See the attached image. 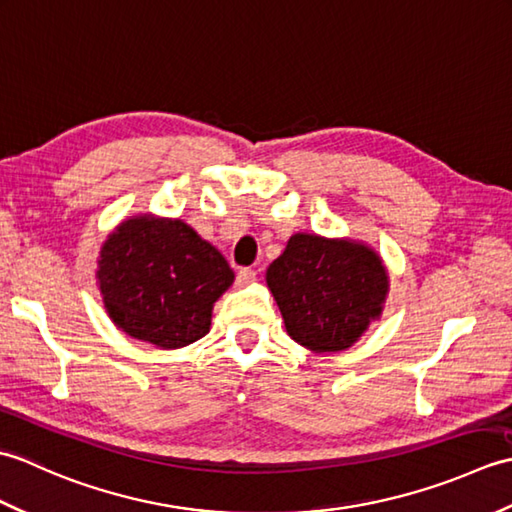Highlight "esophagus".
<instances>
[{
	"label": "esophagus",
	"mask_w": 512,
	"mask_h": 512,
	"mask_svg": "<svg viewBox=\"0 0 512 512\" xmlns=\"http://www.w3.org/2000/svg\"><path fill=\"white\" fill-rule=\"evenodd\" d=\"M257 279V273L253 268H239L237 270V286H248Z\"/></svg>",
	"instance_id": "1"
}]
</instances>
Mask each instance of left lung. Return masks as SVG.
I'll return each mask as SVG.
<instances>
[{"instance_id":"left-lung-1","label":"left lung","mask_w":512,"mask_h":512,"mask_svg":"<svg viewBox=\"0 0 512 512\" xmlns=\"http://www.w3.org/2000/svg\"><path fill=\"white\" fill-rule=\"evenodd\" d=\"M292 341L312 352H343L380 319L389 273L372 246L350 237L295 233L266 270Z\"/></svg>"}]
</instances>
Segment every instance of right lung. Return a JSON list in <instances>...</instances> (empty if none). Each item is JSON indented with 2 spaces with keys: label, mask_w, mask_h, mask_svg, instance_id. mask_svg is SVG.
I'll use <instances>...</instances> for the list:
<instances>
[{
  "label": "right lung",
  "mask_w": 512,
  "mask_h": 512,
  "mask_svg": "<svg viewBox=\"0 0 512 512\" xmlns=\"http://www.w3.org/2000/svg\"><path fill=\"white\" fill-rule=\"evenodd\" d=\"M96 286L112 323L132 339L178 350L211 330L213 303L235 273L176 217L132 215L101 246Z\"/></svg>",
  "instance_id": "1"
}]
</instances>
